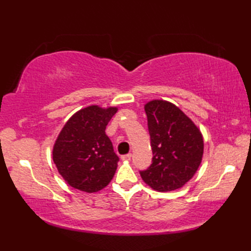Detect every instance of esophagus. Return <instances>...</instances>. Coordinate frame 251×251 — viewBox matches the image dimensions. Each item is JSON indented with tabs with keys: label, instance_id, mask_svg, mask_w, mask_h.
I'll return each instance as SVG.
<instances>
[{
	"label": "esophagus",
	"instance_id": "1",
	"mask_svg": "<svg viewBox=\"0 0 251 251\" xmlns=\"http://www.w3.org/2000/svg\"><path fill=\"white\" fill-rule=\"evenodd\" d=\"M122 161H125V162H128L131 159V153H128V154H125V155H123L122 157Z\"/></svg>",
	"mask_w": 251,
	"mask_h": 251
}]
</instances>
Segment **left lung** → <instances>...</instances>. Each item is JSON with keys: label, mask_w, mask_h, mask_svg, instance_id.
<instances>
[{"label": "left lung", "mask_w": 251, "mask_h": 251, "mask_svg": "<svg viewBox=\"0 0 251 251\" xmlns=\"http://www.w3.org/2000/svg\"><path fill=\"white\" fill-rule=\"evenodd\" d=\"M153 152L152 164L140 172L142 180L158 192L182 188L199 169L204 153L201 130L177 105L166 100L145 104Z\"/></svg>", "instance_id": "1"}]
</instances>
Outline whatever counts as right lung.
Here are the masks:
<instances>
[{"label":"right lung","instance_id":"add662e5","mask_svg":"<svg viewBox=\"0 0 251 251\" xmlns=\"http://www.w3.org/2000/svg\"><path fill=\"white\" fill-rule=\"evenodd\" d=\"M116 112V106H86L74 113L58 135L52 159L72 188L95 193L113 178L119 156L105 135V127Z\"/></svg>","mask_w":251,"mask_h":251}]
</instances>
